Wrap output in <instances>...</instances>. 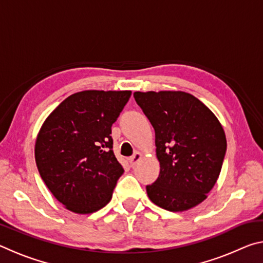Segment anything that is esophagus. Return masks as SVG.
I'll use <instances>...</instances> for the list:
<instances>
[{
	"mask_svg": "<svg viewBox=\"0 0 263 263\" xmlns=\"http://www.w3.org/2000/svg\"><path fill=\"white\" fill-rule=\"evenodd\" d=\"M141 159V154L139 152H136L135 154L132 155V157L128 159V162H130V166L131 167H135L136 164L139 162V160Z\"/></svg>",
	"mask_w": 263,
	"mask_h": 263,
	"instance_id": "obj_1",
	"label": "esophagus"
}]
</instances>
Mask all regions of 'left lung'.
I'll list each match as a JSON object with an SVG mask.
<instances>
[{"mask_svg":"<svg viewBox=\"0 0 263 263\" xmlns=\"http://www.w3.org/2000/svg\"><path fill=\"white\" fill-rule=\"evenodd\" d=\"M135 100L155 131L160 174L146 185L151 201L164 210L198 205L216 184L226 137L212 111L184 91H136Z\"/></svg>","mask_w":263,"mask_h":263,"instance_id":"1","label":"left lung"}]
</instances>
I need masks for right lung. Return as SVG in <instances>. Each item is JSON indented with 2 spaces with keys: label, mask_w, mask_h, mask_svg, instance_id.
Returning a JSON list of instances; mask_svg holds the SVG:
<instances>
[{
  "label": "right lung",
  "mask_w": 263,
  "mask_h": 263,
  "mask_svg": "<svg viewBox=\"0 0 263 263\" xmlns=\"http://www.w3.org/2000/svg\"><path fill=\"white\" fill-rule=\"evenodd\" d=\"M130 90H84L52 111L38 133L34 158L47 188L75 213H91L110 202L124 173L116 159L111 126Z\"/></svg>",
  "instance_id": "obj_1"
}]
</instances>
